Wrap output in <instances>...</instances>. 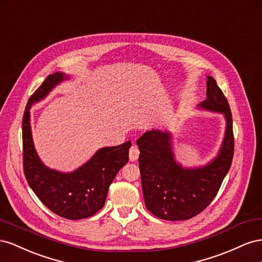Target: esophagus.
Segmentation results:
<instances>
[{
  "label": "esophagus",
  "mask_w": 262,
  "mask_h": 262,
  "mask_svg": "<svg viewBox=\"0 0 262 262\" xmlns=\"http://www.w3.org/2000/svg\"><path fill=\"white\" fill-rule=\"evenodd\" d=\"M139 157V149L137 146H132L129 149V160L136 161Z\"/></svg>",
  "instance_id": "obj_1"
}]
</instances>
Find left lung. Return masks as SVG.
Masks as SVG:
<instances>
[{
  "mask_svg": "<svg viewBox=\"0 0 262 262\" xmlns=\"http://www.w3.org/2000/svg\"><path fill=\"white\" fill-rule=\"evenodd\" d=\"M206 86V99L199 107L221 113L226 119L223 144L211 162L198 168H183L176 161L172 135L167 130H148L137 139L145 204L158 219L186 221L204 211L231 166L234 134L228 102L212 77L207 76Z\"/></svg>",
  "mask_w": 262,
  "mask_h": 262,
  "instance_id": "8db88e82",
  "label": "left lung"
}]
</instances>
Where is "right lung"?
<instances>
[{
  "instance_id": "obj_1",
  "label": "right lung",
  "mask_w": 262,
  "mask_h": 262,
  "mask_svg": "<svg viewBox=\"0 0 262 262\" xmlns=\"http://www.w3.org/2000/svg\"><path fill=\"white\" fill-rule=\"evenodd\" d=\"M62 72L48 76L29 98L23 116V166L31 189L51 212L67 220H82L99 212L105 204L111 183L128 161L132 143L99 149L72 172H60L45 166L36 152L31 128V110L35 103L63 80Z\"/></svg>"
}]
</instances>
